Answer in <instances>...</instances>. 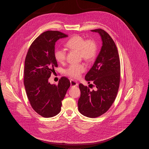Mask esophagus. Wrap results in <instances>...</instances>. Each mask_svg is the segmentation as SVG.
<instances>
[{
  "label": "esophagus",
  "mask_w": 149,
  "mask_h": 149,
  "mask_svg": "<svg viewBox=\"0 0 149 149\" xmlns=\"http://www.w3.org/2000/svg\"><path fill=\"white\" fill-rule=\"evenodd\" d=\"M70 84H71V86H77L78 85V83H77V82L74 81V80H70Z\"/></svg>",
  "instance_id": "esophagus-1"
}]
</instances>
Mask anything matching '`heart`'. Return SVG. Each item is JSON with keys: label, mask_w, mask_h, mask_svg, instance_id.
I'll list each match as a JSON object with an SVG mask.
<instances>
[{"label": "heart", "mask_w": 149, "mask_h": 149, "mask_svg": "<svg viewBox=\"0 0 149 149\" xmlns=\"http://www.w3.org/2000/svg\"><path fill=\"white\" fill-rule=\"evenodd\" d=\"M66 46L70 50L79 51L80 56L85 60H92L95 56L97 50L95 41L92 40H85L79 35L74 36L69 39L66 43ZM66 55V51L61 48H57L54 51L55 58L60 63H64ZM85 70V66L83 64H72L66 69L65 73L71 78L77 79Z\"/></svg>", "instance_id": "1"}]
</instances>
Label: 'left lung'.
Wrapping results in <instances>:
<instances>
[{
    "mask_svg": "<svg viewBox=\"0 0 149 149\" xmlns=\"http://www.w3.org/2000/svg\"><path fill=\"white\" fill-rule=\"evenodd\" d=\"M99 33L102 46L92 68L85 75V80L93 81L96 90L80 84L81 95L78 109L86 117L95 118L106 113L116 97L120 81V61L116 44L102 29L91 30Z\"/></svg>",
    "mask_w": 149,
    "mask_h": 149,
    "instance_id": "left-lung-1",
    "label": "left lung"
}]
</instances>
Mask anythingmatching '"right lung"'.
<instances>
[{
  "instance_id": "right-lung-1",
  "label": "right lung",
  "mask_w": 149,
  "mask_h": 149,
  "mask_svg": "<svg viewBox=\"0 0 149 149\" xmlns=\"http://www.w3.org/2000/svg\"><path fill=\"white\" fill-rule=\"evenodd\" d=\"M68 35L56 31H47L39 36L31 44L26 57L24 84L33 109L43 117L59 113L62 100L70 86L69 80L62 77L58 84H51L49 79L57 67L54 56L55 45Z\"/></svg>"
}]
</instances>
